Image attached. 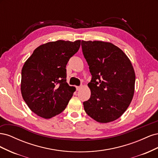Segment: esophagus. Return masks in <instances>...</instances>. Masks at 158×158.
Returning <instances> with one entry per match:
<instances>
[{
	"mask_svg": "<svg viewBox=\"0 0 158 158\" xmlns=\"http://www.w3.org/2000/svg\"><path fill=\"white\" fill-rule=\"evenodd\" d=\"M81 88H82V87H81V86H76V90H80V89H81Z\"/></svg>",
	"mask_w": 158,
	"mask_h": 158,
	"instance_id": "esophagus-1",
	"label": "esophagus"
}]
</instances>
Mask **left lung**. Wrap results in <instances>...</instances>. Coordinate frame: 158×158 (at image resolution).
Returning <instances> with one entry per match:
<instances>
[{"label":"left lung","mask_w":158,"mask_h":158,"mask_svg":"<svg viewBox=\"0 0 158 158\" xmlns=\"http://www.w3.org/2000/svg\"><path fill=\"white\" fill-rule=\"evenodd\" d=\"M84 58L92 76L85 113L101 123L116 120L125 113L135 92V73L121 49L109 42L82 41Z\"/></svg>","instance_id":"1"}]
</instances>
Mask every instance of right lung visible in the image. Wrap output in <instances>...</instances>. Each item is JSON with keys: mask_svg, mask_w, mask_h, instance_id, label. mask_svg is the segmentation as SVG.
Here are the masks:
<instances>
[{"mask_svg": "<svg viewBox=\"0 0 158 158\" xmlns=\"http://www.w3.org/2000/svg\"><path fill=\"white\" fill-rule=\"evenodd\" d=\"M80 40H58L36 48L22 70L21 92L38 116L50 118L63 112L76 88L66 82V66L78 52Z\"/></svg>", "mask_w": 158, "mask_h": 158, "instance_id": "1", "label": "right lung"}]
</instances>
